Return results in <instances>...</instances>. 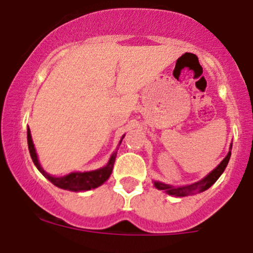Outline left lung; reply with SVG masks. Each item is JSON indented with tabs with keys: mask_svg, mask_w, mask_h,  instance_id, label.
Listing matches in <instances>:
<instances>
[{
	"mask_svg": "<svg viewBox=\"0 0 253 253\" xmlns=\"http://www.w3.org/2000/svg\"><path fill=\"white\" fill-rule=\"evenodd\" d=\"M231 149V147H230ZM231 152L229 150L228 155L223 159V162L215 168L211 172H209L208 175L206 176L205 178H202L201 181H197L195 183H191V185L187 186H180V187H174V186L167 185V183L159 182V181H154V186L158 188V190H164L168 195L170 196H176V197H183V196H188L191 193L195 192H203V191L208 190L219 177L223 174L224 170H225L226 165H228L229 159H230Z\"/></svg>",
	"mask_w": 253,
	"mask_h": 253,
	"instance_id": "1",
	"label": "left lung"
}]
</instances>
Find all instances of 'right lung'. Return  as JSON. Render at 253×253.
Listing matches in <instances>:
<instances>
[{"instance_id": "right-lung-1", "label": "right lung", "mask_w": 253, "mask_h": 253, "mask_svg": "<svg viewBox=\"0 0 253 253\" xmlns=\"http://www.w3.org/2000/svg\"><path fill=\"white\" fill-rule=\"evenodd\" d=\"M27 137H28V148H29L30 157H32L33 163L35 164V167L38 168L40 172L47 178L50 182H52L53 185L57 186V187L63 188V190L68 191H75V192H81V191H88L91 188H96L100 185H103L109 177H110L112 172V168H114L115 158H116V153L111 155L110 160L106 164V167L101 168V169L94 170V171H86V172H71V174L62 176V177H55V176H51L47 174L44 169L42 168V165L39 164V160H38L37 152H35L34 144H33L32 134H30V129L28 127L27 131ZM124 138V137H122ZM122 142V139L120 143Z\"/></svg>"}]
</instances>
